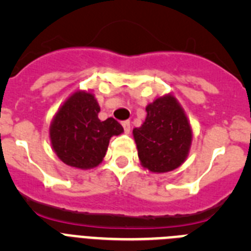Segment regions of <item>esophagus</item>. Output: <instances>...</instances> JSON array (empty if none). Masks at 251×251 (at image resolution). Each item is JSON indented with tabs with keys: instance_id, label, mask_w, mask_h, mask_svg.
Masks as SVG:
<instances>
[{
	"instance_id": "obj_1",
	"label": "esophagus",
	"mask_w": 251,
	"mask_h": 251,
	"mask_svg": "<svg viewBox=\"0 0 251 251\" xmlns=\"http://www.w3.org/2000/svg\"><path fill=\"white\" fill-rule=\"evenodd\" d=\"M122 126H123V128L126 132H129L130 130V122L129 121H123L122 122Z\"/></svg>"
}]
</instances>
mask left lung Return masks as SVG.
<instances>
[{"instance_id": "8db88e82", "label": "left lung", "mask_w": 251, "mask_h": 251, "mask_svg": "<svg viewBox=\"0 0 251 251\" xmlns=\"http://www.w3.org/2000/svg\"><path fill=\"white\" fill-rule=\"evenodd\" d=\"M147 117L133 129L143 167L168 172L183 163L192 141L190 123L172 95L158 98L146 108Z\"/></svg>"}]
</instances>
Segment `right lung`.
<instances>
[{
  "mask_svg": "<svg viewBox=\"0 0 251 251\" xmlns=\"http://www.w3.org/2000/svg\"><path fill=\"white\" fill-rule=\"evenodd\" d=\"M99 104L90 93L73 94L55 115L50 127L51 145L64 163L76 168L98 166L112 136L123 127L113 118L100 121Z\"/></svg>",
  "mask_w": 251,
  "mask_h": 251,
  "instance_id": "right-lung-1",
  "label": "right lung"
}]
</instances>
